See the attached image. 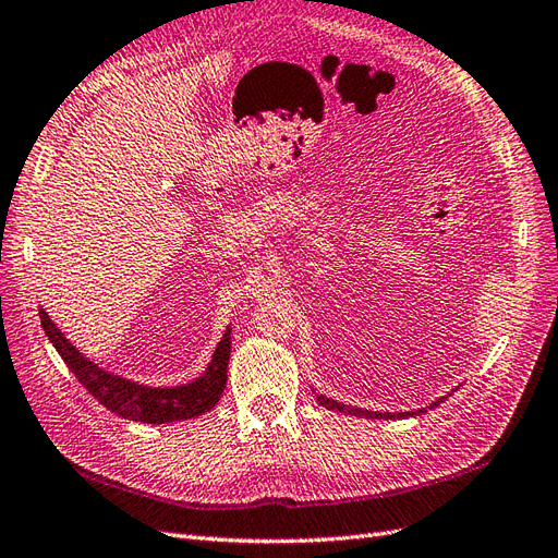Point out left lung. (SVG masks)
<instances>
[{"label":"left lung","instance_id":"obj_1","mask_svg":"<svg viewBox=\"0 0 558 558\" xmlns=\"http://www.w3.org/2000/svg\"><path fill=\"white\" fill-rule=\"evenodd\" d=\"M449 397V395H447ZM447 397H439V400H435L429 407H423V409H416V411H397V413H390V411H367V409H360V407H348V404H341L337 400H329V397L325 395H315V400L320 407L329 409V411H343V413H350V416H357V418H384V421H395V418H411V416H421V413H425L427 409H435L439 407Z\"/></svg>","mask_w":558,"mask_h":558}]
</instances>
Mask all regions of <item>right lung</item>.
<instances>
[{
  "instance_id": "obj_1",
  "label": "right lung",
  "mask_w": 558,
  "mask_h": 558,
  "mask_svg": "<svg viewBox=\"0 0 558 558\" xmlns=\"http://www.w3.org/2000/svg\"><path fill=\"white\" fill-rule=\"evenodd\" d=\"M39 320L46 337H49V341L58 350L62 362L68 364L70 372L78 378V384H82L102 407H107L121 418L147 425L196 418L201 413L210 411L227 388L231 327H227L225 333H221L213 360L208 362V367H205L201 376L189 380V384L154 388L147 384H140V380H131L114 372H107L95 362H90L82 350L72 345V341L58 329V325L44 308H39Z\"/></svg>"
}]
</instances>
